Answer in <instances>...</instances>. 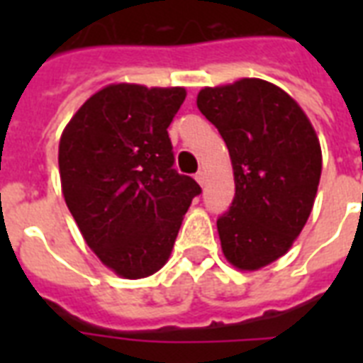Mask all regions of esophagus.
Masks as SVG:
<instances>
[{"mask_svg": "<svg viewBox=\"0 0 363 363\" xmlns=\"http://www.w3.org/2000/svg\"><path fill=\"white\" fill-rule=\"evenodd\" d=\"M196 181H198L199 184L203 186V184H205V173H203V171H198V173H196Z\"/></svg>", "mask_w": 363, "mask_h": 363, "instance_id": "34e87169", "label": "esophagus"}]
</instances>
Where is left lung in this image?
<instances>
[{
  "mask_svg": "<svg viewBox=\"0 0 363 363\" xmlns=\"http://www.w3.org/2000/svg\"><path fill=\"white\" fill-rule=\"evenodd\" d=\"M198 109L226 143L235 198L218 216L222 252L239 269H259L292 247L315 203L322 152L296 101L262 79L203 88Z\"/></svg>",
  "mask_w": 363,
  "mask_h": 363,
  "instance_id": "1",
  "label": "left lung"
}]
</instances>
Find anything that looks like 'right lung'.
Wrapping results in <instances>:
<instances>
[{
	"mask_svg": "<svg viewBox=\"0 0 363 363\" xmlns=\"http://www.w3.org/2000/svg\"><path fill=\"white\" fill-rule=\"evenodd\" d=\"M184 88L111 84L77 111L60 139L62 192L107 267L143 279L167 262L201 188L173 167L167 128Z\"/></svg>",
	"mask_w": 363,
	"mask_h": 363,
	"instance_id": "add662e5",
	"label": "right lung"
}]
</instances>
